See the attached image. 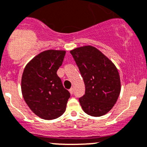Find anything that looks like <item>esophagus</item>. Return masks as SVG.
<instances>
[{
  "mask_svg": "<svg viewBox=\"0 0 147 147\" xmlns=\"http://www.w3.org/2000/svg\"><path fill=\"white\" fill-rule=\"evenodd\" d=\"M69 92H70V94H73V92H74V88H70V89H69Z\"/></svg>",
  "mask_w": 147,
  "mask_h": 147,
  "instance_id": "34e87169",
  "label": "esophagus"
}]
</instances>
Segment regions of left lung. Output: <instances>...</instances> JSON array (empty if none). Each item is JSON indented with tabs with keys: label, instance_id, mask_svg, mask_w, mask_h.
<instances>
[{
	"label": "left lung",
	"instance_id": "1",
	"mask_svg": "<svg viewBox=\"0 0 147 147\" xmlns=\"http://www.w3.org/2000/svg\"><path fill=\"white\" fill-rule=\"evenodd\" d=\"M70 53L85 83V95L79 98L82 110L95 117L106 114L115 105L121 92L117 68L94 47H81L71 50Z\"/></svg>",
	"mask_w": 147,
	"mask_h": 147
}]
</instances>
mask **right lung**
Wrapping results in <instances>:
<instances>
[{"label":"right lung","instance_id":"1","mask_svg":"<svg viewBox=\"0 0 147 147\" xmlns=\"http://www.w3.org/2000/svg\"><path fill=\"white\" fill-rule=\"evenodd\" d=\"M65 53L64 50L45 51L24 68L21 78L23 97L30 109L41 119H57L66 110L70 93L57 74Z\"/></svg>","mask_w":147,"mask_h":147}]
</instances>
